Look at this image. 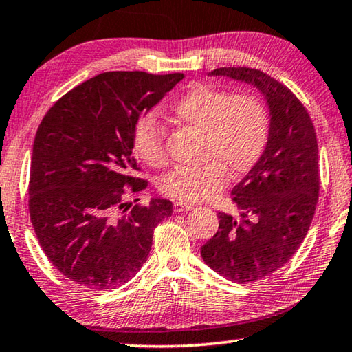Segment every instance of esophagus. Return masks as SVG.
<instances>
[{
	"label": "esophagus",
	"mask_w": 352,
	"mask_h": 352,
	"mask_svg": "<svg viewBox=\"0 0 352 352\" xmlns=\"http://www.w3.org/2000/svg\"><path fill=\"white\" fill-rule=\"evenodd\" d=\"M192 208H193V206L188 204V202H182V201L175 202V212H176V213L188 212V210H192Z\"/></svg>",
	"instance_id": "obj_1"
}]
</instances>
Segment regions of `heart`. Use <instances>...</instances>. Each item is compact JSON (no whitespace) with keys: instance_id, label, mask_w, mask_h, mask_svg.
<instances>
[{"instance_id":"obj_1","label":"heart","mask_w":352,"mask_h":352,"mask_svg":"<svg viewBox=\"0 0 352 352\" xmlns=\"http://www.w3.org/2000/svg\"><path fill=\"white\" fill-rule=\"evenodd\" d=\"M175 119L202 134L206 164L176 166L159 179L160 193L181 201H204L224 186L227 175L239 177L260 159L269 134L264 103L249 92L195 83L177 98ZM134 151L150 166L166 162L165 131L154 116L140 119L133 135Z\"/></svg>"}]
</instances>
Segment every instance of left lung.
Listing matches in <instances>:
<instances>
[{
	"mask_svg": "<svg viewBox=\"0 0 352 352\" xmlns=\"http://www.w3.org/2000/svg\"><path fill=\"white\" fill-rule=\"evenodd\" d=\"M210 76L255 86L270 114L261 157L232 190L239 217L219 213L218 232L201 248L208 267L245 285L285 266L309 230L320 190L317 135L303 103L266 72L218 67Z\"/></svg>",
	"mask_w": 352,
	"mask_h": 352,
	"instance_id": "left-lung-1",
	"label": "left lung"
}]
</instances>
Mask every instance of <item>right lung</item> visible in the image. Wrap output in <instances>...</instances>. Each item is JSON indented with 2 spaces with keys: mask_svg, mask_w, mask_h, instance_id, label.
Returning a JSON list of instances; mask_svg holds the SVG:
<instances>
[{
  "mask_svg": "<svg viewBox=\"0 0 352 352\" xmlns=\"http://www.w3.org/2000/svg\"><path fill=\"white\" fill-rule=\"evenodd\" d=\"M184 74L103 72L54 103L36 129L30 159L29 213L35 235L55 267L78 286L103 291L123 285L144 266L156 226L173 204L123 201L146 181L133 135L140 117ZM135 202V201H134Z\"/></svg>",
  "mask_w": 352,
  "mask_h": 352,
  "instance_id": "obj_1",
  "label": "right lung"
}]
</instances>
